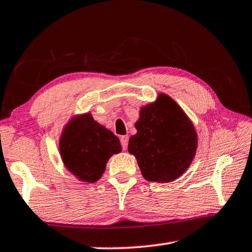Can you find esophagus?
<instances>
[{"label":"esophagus","instance_id":"obj_1","mask_svg":"<svg viewBox=\"0 0 252 252\" xmlns=\"http://www.w3.org/2000/svg\"><path fill=\"white\" fill-rule=\"evenodd\" d=\"M120 142H121V146L123 148V150H126L127 143H129V138H127L126 135H122L120 138Z\"/></svg>","mask_w":252,"mask_h":252}]
</instances>
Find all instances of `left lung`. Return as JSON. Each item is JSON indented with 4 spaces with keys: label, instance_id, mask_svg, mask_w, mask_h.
I'll use <instances>...</instances> for the list:
<instances>
[{
    "label": "left lung",
    "instance_id": "obj_1",
    "mask_svg": "<svg viewBox=\"0 0 252 252\" xmlns=\"http://www.w3.org/2000/svg\"><path fill=\"white\" fill-rule=\"evenodd\" d=\"M134 126L138 132L130 138L127 150L146 180L167 183L186 172L195 156L198 136L176 101L161 93L141 108Z\"/></svg>",
    "mask_w": 252,
    "mask_h": 252
}]
</instances>
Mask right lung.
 <instances>
[{
	"instance_id": "right-lung-1",
	"label": "right lung",
	"mask_w": 252,
	"mask_h": 252,
	"mask_svg": "<svg viewBox=\"0 0 252 252\" xmlns=\"http://www.w3.org/2000/svg\"><path fill=\"white\" fill-rule=\"evenodd\" d=\"M59 146L65 168L79 180L90 183L99 180L111 156L122 149L118 136L93 120L90 113L67 123Z\"/></svg>"
}]
</instances>
